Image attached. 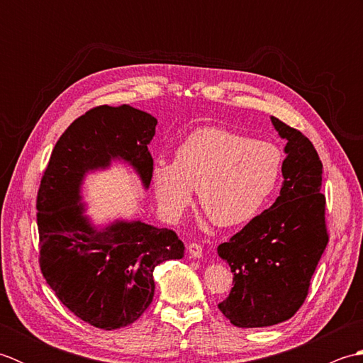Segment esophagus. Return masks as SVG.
I'll list each match as a JSON object with an SVG mask.
<instances>
[{"mask_svg":"<svg viewBox=\"0 0 363 363\" xmlns=\"http://www.w3.org/2000/svg\"><path fill=\"white\" fill-rule=\"evenodd\" d=\"M187 251H189V254H190L191 257H195V259L203 257V246H201V245L190 243V245L187 246Z\"/></svg>","mask_w":363,"mask_h":363,"instance_id":"obj_1","label":"esophagus"}]
</instances>
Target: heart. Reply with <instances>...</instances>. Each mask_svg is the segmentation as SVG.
Wrapping results in <instances>:
<instances>
[{
    "label": "heart",
    "mask_w": 363,
    "mask_h": 363,
    "mask_svg": "<svg viewBox=\"0 0 363 363\" xmlns=\"http://www.w3.org/2000/svg\"><path fill=\"white\" fill-rule=\"evenodd\" d=\"M284 168V151L268 140L220 126L199 128L176 150L174 162L152 165L151 181L160 211L181 217L194 201L215 225L238 226L252 220L274 194Z\"/></svg>",
    "instance_id": "b5f03b06"
}]
</instances>
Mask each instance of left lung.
I'll return each instance as SVG.
<instances>
[{"label":"left lung","mask_w":363,"mask_h":363,"mask_svg":"<svg viewBox=\"0 0 363 363\" xmlns=\"http://www.w3.org/2000/svg\"><path fill=\"white\" fill-rule=\"evenodd\" d=\"M272 123L285 145L281 194L217 252L234 273V287L218 309L238 328L287 321L304 304L329 242L323 164L312 142L281 120Z\"/></svg>","instance_id":"left-lung-1"}]
</instances>
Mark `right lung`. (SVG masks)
I'll return each instance as SVG.
<instances>
[{
	"mask_svg": "<svg viewBox=\"0 0 363 363\" xmlns=\"http://www.w3.org/2000/svg\"><path fill=\"white\" fill-rule=\"evenodd\" d=\"M156 125L152 115L128 104L94 107L60 135L38 187L42 274L68 311L104 330L140 318L154 296V268L184 256L174 230L142 221H115L96 229L79 203L86 173L109 167L113 159L133 165L148 189V145Z\"/></svg>",
	"mask_w": 363,
	"mask_h": 363,
	"instance_id": "obj_1",
	"label": "right lung"
}]
</instances>
